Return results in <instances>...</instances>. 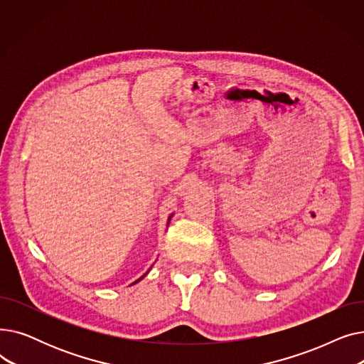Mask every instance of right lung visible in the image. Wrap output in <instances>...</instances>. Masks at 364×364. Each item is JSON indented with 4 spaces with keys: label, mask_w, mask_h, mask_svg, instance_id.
I'll use <instances>...</instances> for the list:
<instances>
[{
    "label": "right lung",
    "mask_w": 364,
    "mask_h": 364,
    "mask_svg": "<svg viewBox=\"0 0 364 364\" xmlns=\"http://www.w3.org/2000/svg\"><path fill=\"white\" fill-rule=\"evenodd\" d=\"M171 217H172V215H171ZM171 217H169V218H168V224H169V220H171ZM146 274H147V273H146ZM146 274H144V276H146ZM144 276H141V277H140V279H139V280H136V282H134V283H137V282H140V280H141V279H143V277H144ZM134 283H132V284H134Z\"/></svg>",
    "instance_id": "add662e5"
}]
</instances>
